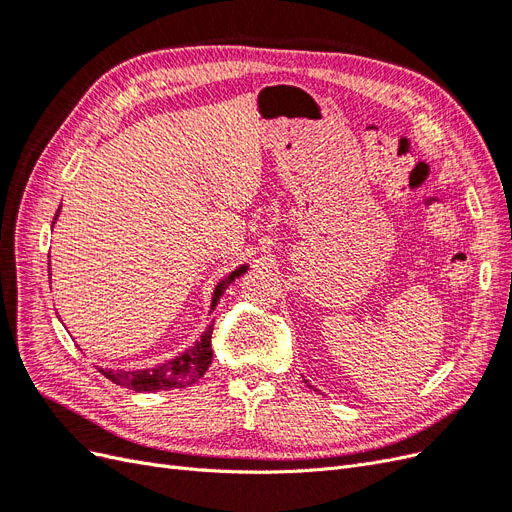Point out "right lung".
Returning <instances> with one entry per match:
<instances>
[{
	"label": "right lung",
	"mask_w": 512,
	"mask_h": 512,
	"mask_svg": "<svg viewBox=\"0 0 512 512\" xmlns=\"http://www.w3.org/2000/svg\"><path fill=\"white\" fill-rule=\"evenodd\" d=\"M61 209V207H59ZM59 213V211H57ZM55 213V220H57ZM53 220V222H55ZM247 271L245 265H241L239 269L232 271L228 277L218 284L213 292V301H211V309L215 307V303L220 301V297L224 294V290L228 288L230 282H235V277L243 275ZM211 333H213V322L207 327V331L200 335L198 342L188 348L185 352H181L177 359H170L158 367L151 369H134V371H121V369H100V374L106 376L111 382L126 386V389H134L136 393H151V391H168V389H183V386H190L196 380L203 378V374L207 371V367L211 365Z\"/></svg>",
	"instance_id": "right-lung-1"
}]
</instances>
